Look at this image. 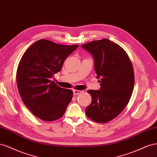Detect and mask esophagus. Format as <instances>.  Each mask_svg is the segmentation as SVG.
<instances>
[{"label":"esophagus","mask_w":157,"mask_h":157,"mask_svg":"<svg viewBox=\"0 0 157 157\" xmlns=\"http://www.w3.org/2000/svg\"><path fill=\"white\" fill-rule=\"evenodd\" d=\"M82 93H83L82 90H73V93L74 95H77V94H79Z\"/></svg>","instance_id":"34e87169"}]
</instances>
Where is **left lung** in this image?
<instances>
[{
  "mask_svg": "<svg viewBox=\"0 0 157 157\" xmlns=\"http://www.w3.org/2000/svg\"><path fill=\"white\" fill-rule=\"evenodd\" d=\"M94 59L99 90H88L92 102L85 109L91 120L104 123L113 119L128 104L134 85L132 63L120 45L108 39L82 45Z\"/></svg>",
  "mask_w": 157,
  "mask_h": 157,
  "instance_id": "8db88e82",
  "label": "left lung"
}]
</instances>
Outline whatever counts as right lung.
Returning a JSON list of instances; mask_svg holds the SVG:
<instances>
[{
  "label": "right lung",
  "mask_w": 157,
  "mask_h": 157,
  "mask_svg": "<svg viewBox=\"0 0 157 157\" xmlns=\"http://www.w3.org/2000/svg\"><path fill=\"white\" fill-rule=\"evenodd\" d=\"M78 46L42 39L23 54L17 70V88L25 105L38 118L53 121L64 114L73 92L59 87L51 78L60 71L66 59Z\"/></svg>",
  "instance_id": "add662e5"
}]
</instances>
